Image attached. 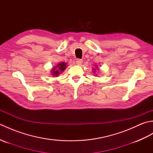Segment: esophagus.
Returning <instances> with one entry per match:
<instances>
[{"label":"esophagus","mask_w":153,"mask_h":153,"mask_svg":"<svg viewBox=\"0 0 153 153\" xmlns=\"http://www.w3.org/2000/svg\"><path fill=\"white\" fill-rule=\"evenodd\" d=\"M83 63V60H81V59H77L76 60V64L78 65V66H81L82 65V64Z\"/></svg>","instance_id":"esophagus-1"}]
</instances>
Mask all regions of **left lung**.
<instances>
[{"label": "left lung", "instance_id": "8db88e82", "mask_svg": "<svg viewBox=\"0 0 153 153\" xmlns=\"http://www.w3.org/2000/svg\"><path fill=\"white\" fill-rule=\"evenodd\" d=\"M96 68H98V67H96Z\"/></svg>", "mask_w": 153, "mask_h": 153}]
</instances>
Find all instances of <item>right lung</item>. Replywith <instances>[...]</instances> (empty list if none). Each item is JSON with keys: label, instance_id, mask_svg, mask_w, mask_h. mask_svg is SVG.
I'll use <instances>...</instances> for the list:
<instances>
[{"label": "right lung", "instance_id": "1", "mask_svg": "<svg viewBox=\"0 0 153 153\" xmlns=\"http://www.w3.org/2000/svg\"><path fill=\"white\" fill-rule=\"evenodd\" d=\"M66 63L65 62H61L58 64L56 66L54 67V68L52 70V74L54 76H58L61 72L66 69Z\"/></svg>", "mask_w": 153, "mask_h": 153}]
</instances>
